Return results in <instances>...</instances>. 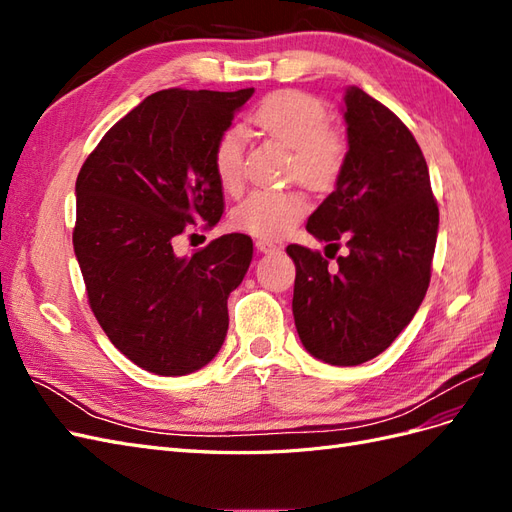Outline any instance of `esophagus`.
I'll return each instance as SVG.
<instances>
[{"label": "esophagus", "mask_w": 512, "mask_h": 512, "mask_svg": "<svg viewBox=\"0 0 512 512\" xmlns=\"http://www.w3.org/2000/svg\"><path fill=\"white\" fill-rule=\"evenodd\" d=\"M256 250H258L260 254H271V252L277 250V245L271 243V241H265V239H258V241H256Z\"/></svg>", "instance_id": "1"}]
</instances>
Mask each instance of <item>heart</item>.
<instances>
[{
	"label": "heart",
	"mask_w": 512,
	"mask_h": 512,
	"mask_svg": "<svg viewBox=\"0 0 512 512\" xmlns=\"http://www.w3.org/2000/svg\"><path fill=\"white\" fill-rule=\"evenodd\" d=\"M250 123L292 149L288 175L312 190H329L342 173L344 145L329 128L327 108L320 100L297 89L275 91L260 100ZM245 143L239 130H226L213 149L215 177L226 192L243 183ZM307 211L301 192H252L232 209V224L260 239H280Z\"/></svg>",
	"instance_id": "b5f03b06"
}]
</instances>
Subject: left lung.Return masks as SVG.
Segmentation results:
<instances>
[{
	"label": "left lung",
	"instance_id": "8db88e82",
	"mask_svg": "<svg viewBox=\"0 0 512 512\" xmlns=\"http://www.w3.org/2000/svg\"><path fill=\"white\" fill-rule=\"evenodd\" d=\"M348 151L335 190L309 215L307 232L348 254L337 267L303 245L292 314L305 350L329 365H361L389 348L421 307L440 213L412 132L389 108L350 85L344 94Z\"/></svg>",
	"mask_w": 512,
	"mask_h": 512
}]
</instances>
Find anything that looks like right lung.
Returning a JSON list of instances; mask_svg holds the SVG:
<instances>
[{
    "label": "right lung",
    "mask_w": 512,
    "mask_h": 512,
    "mask_svg": "<svg viewBox=\"0 0 512 512\" xmlns=\"http://www.w3.org/2000/svg\"><path fill=\"white\" fill-rule=\"evenodd\" d=\"M252 94L156 91L104 134L76 179L72 243L91 312L151 374H192L226 339V303L250 269L252 239L230 232L192 256L173 243L188 224L220 222L213 149Z\"/></svg>",
    "instance_id": "add662e5"
}]
</instances>
